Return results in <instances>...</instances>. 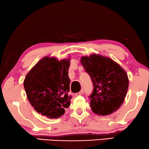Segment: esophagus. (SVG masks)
Here are the masks:
<instances>
[{
    "mask_svg": "<svg viewBox=\"0 0 149 149\" xmlns=\"http://www.w3.org/2000/svg\"><path fill=\"white\" fill-rule=\"evenodd\" d=\"M83 94V90H81L80 92L76 93V96H80V95Z\"/></svg>",
    "mask_w": 149,
    "mask_h": 149,
    "instance_id": "esophagus-1",
    "label": "esophagus"
}]
</instances>
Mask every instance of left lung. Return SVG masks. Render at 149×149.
Here are the masks:
<instances>
[{
  "label": "left lung",
  "instance_id": "obj_1",
  "mask_svg": "<svg viewBox=\"0 0 149 149\" xmlns=\"http://www.w3.org/2000/svg\"><path fill=\"white\" fill-rule=\"evenodd\" d=\"M80 62L93 83L89 96L92 111L101 116L116 111L127 92L129 80L125 70L111 58L98 55L82 57Z\"/></svg>",
  "mask_w": 149,
  "mask_h": 149
}]
</instances>
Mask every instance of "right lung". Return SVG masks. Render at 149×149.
I'll use <instances>...</instances> for the list:
<instances>
[{
	"label": "right lung",
	"instance_id": "1",
	"mask_svg": "<svg viewBox=\"0 0 149 149\" xmlns=\"http://www.w3.org/2000/svg\"><path fill=\"white\" fill-rule=\"evenodd\" d=\"M69 60L58 61L54 57H43L27 74L24 81L31 106L38 113L49 118H59L70 104L72 96L68 95Z\"/></svg>",
	"mask_w": 149,
	"mask_h": 149
}]
</instances>
